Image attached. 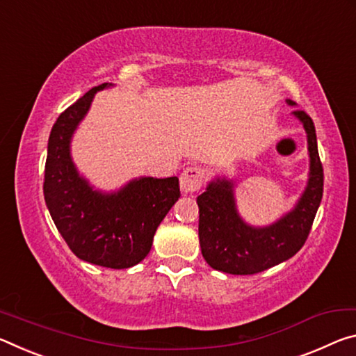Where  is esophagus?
<instances>
[{"label": "esophagus", "instance_id": "obj_1", "mask_svg": "<svg viewBox=\"0 0 356 356\" xmlns=\"http://www.w3.org/2000/svg\"><path fill=\"white\" fill-rule=\"evenodd\" d=\"M203 178H205V172L200 167H188L179 177V188L188 194V192H195L202 188Z\"/></svg>", "mask_w": 356, "mask_h": 356}]
</instances>
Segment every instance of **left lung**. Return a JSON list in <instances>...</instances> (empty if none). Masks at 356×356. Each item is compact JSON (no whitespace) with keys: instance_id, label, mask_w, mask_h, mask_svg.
I'll list each match as a JSON object with an SVG mask.
<instances>
[{"instance_id":"1","label":"left lung","mask_w":356,"mask_h":356,"mask_svg":"<svg viewBox=\"0 0 356 356\" xmlns=\"http://www.w3.org/2000/svg\"><path fill=\"white\" fill-rule=\"evenodd\" d=\"M289 106L295 102L287 99ZM292 115L306 131L309 175L295 207L265 227L250 225L236 208L235 181L214 177L197 197L202 255L214 270L229 275H255L276 266L298 252L305 244L323 195V168L318 157L316 127L302 110Z\"/></svg>"}]
</instances>
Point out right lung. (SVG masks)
<instances>
[{"mask_svg": "<svg viewBox=\"0 0 356 356\" xmlns=\"http://www.w3.org/2000/svg\"><path fill=\"white\" fill-rule=\"evenodd\" d=\"M91 88L58 116L47 147L44 199L64 241L80 260L124 270L147 257L157 227L179 199L177 177H140L118 191H101L75 167L74 132L88 113L97 91Z\"/></svg>", "mask_w": 356, "mask_h": 356, "instance_id": "1", "label": "right lung"}]
</instances>
